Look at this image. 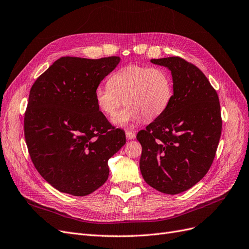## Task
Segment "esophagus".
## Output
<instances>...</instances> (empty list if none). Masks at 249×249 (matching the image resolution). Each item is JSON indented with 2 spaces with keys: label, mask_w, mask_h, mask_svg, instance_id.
Here are the masks:
<instances>
[{
  "label": "esophagus",
  "mask_w": 249,
  "mask_h": 249,
  "mask_svg": "<svg viewBox=\"0 0 249 249\" xmlns=\"http://www.w3.org/2000/svg\"><path fill=\"white\" fill-rule=\"evenodd\" d=\"M125 134H126V137L128 140H133L135 137V133L132 132V131H129V130H126Z\"/></svg>",
  "instance_id": "1"
}]
</instances>
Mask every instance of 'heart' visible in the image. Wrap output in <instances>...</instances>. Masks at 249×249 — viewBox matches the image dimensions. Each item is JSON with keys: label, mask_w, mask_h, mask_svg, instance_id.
I'll list each match as a JSON object with an SVG mask.
<instances>
[{"label": "heart", "mask_w": 249, "mask_h": 249, "mask_svg": "<svg viewBox=\"0 0 249 249\" xmlns=\"http://www.w3.org/2000/svg\"><path fill=\"white\" fill-rule=\"evenodd\" d=\"M98 108L112 117L125 101L127 107L113 118L118 126L136 123L144 116L154 119L165 112L172 98V82L166 70L128 64L116 71L107 84L94 90Z\"/></svg>", "instance_id": "1"}]
</instances>
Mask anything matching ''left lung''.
Instances as JSON below:
<instances>
[{"mask_svg": "<svg viewBox=\"0 0 249 249\" xmlns=\"http://www.w3.org/2000/svg\"><path fill=\"white\" fill-rule=\"evenodd\" d=\"M171 71L173 95L165 112L141 130L140 168L152 188L176 195L204 178L222 133L215 89L194 64L178 56L152 59Z\"/></svg>", "mask_w": 249, "mask_h": 249, "instance_id": "1", "label": "left lung"}]
</instances>
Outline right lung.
Returning a JSON list of instances; mask_svg holds the SVG:
<instances>
[{"label": "right lung", "mask_w": 249, "mask_h": 249, "mask_svg": "<svg viewBox=\"0 0 249 249\" xmlns=\"http://www.w3.org/2000/svg\"><path fill=\"white\" fill-rule=\"evenodd\" d=\"M119 56L60 57L36 80L24 114V137L36 169L72 196L93 193L108 178L107 161L126 142L94 98Z\"/></svg>", "instance_id": "1"}]
</instances>
